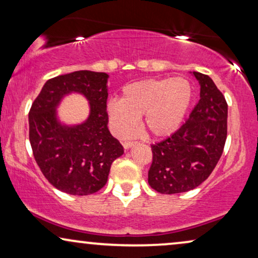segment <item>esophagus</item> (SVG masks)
Returning a JSON list of instances; mask_svg holds the SVG:
<instances>
[{
	"label": "esophagus",
	"instance_id": "1",
	"mask_svg": "<svg viewBox=\"0 0 258 258\" xmlns=\"http://www.w3.org/2000/svg\"><path fill=\"white\" fill-rule=\"evenodd\" d=\"M135 144H136V142H134V141H132V142H124V143H123V148H124L125 150H128L132 147L135 146Z\"/></svg>",
	"mask_w": 258,
	"mask_h": 258
}]
</instances>
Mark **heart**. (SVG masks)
I'll list each match as a JSON object with an SVG mask.
<instances>
[{"label":"heart","instance_id":"1","mask_svg":"<svg viewBox=\"0 0 258 258\" xmlns=\"http://www.w3.org/2000/svg\"><path fill=\"white\" fill-rule=\"evenodd\" d=\"M191 97V86L183 77L136 81L123 88L121 101L108 102L109 126L118 139H128L135 135L142 117L150 135L167 137L182 125Z\"/></svg>","mask_w":258,"mask_h":258}]
</instances>
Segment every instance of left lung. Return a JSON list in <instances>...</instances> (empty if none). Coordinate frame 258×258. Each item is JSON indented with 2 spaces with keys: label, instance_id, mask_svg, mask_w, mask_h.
I'll return each instance as SVG.
<instances>
[{
  "label": "left lung",
  "instance_id": "left-lung-1",
  "mask_svg": "<svg viewBox=\"0 0 258 258\" xmlns=\"http://www.w3.org/2000/svg\"><path fill=\"white\" fill-rule=\"evenodd\" d=\"M199 81L200 101L188 121L167 140L153 144L148 183L161 194L195 189L209 177L227 140L228 105L216 84L204 74L190 73Z\"/></svg>",
  "mask_w": 258,
  "mask_h": 258
}]
</instances>
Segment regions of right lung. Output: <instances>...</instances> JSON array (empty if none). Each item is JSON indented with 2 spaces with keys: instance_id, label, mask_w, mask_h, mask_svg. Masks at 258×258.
<instances>
[{
  "instance_id": "right-lung-1",
  "label": "right lung",
  "mask_w": 258,
  "mask_h": 258,
  "mask_svg": "<svg viewBox=\"0 0 258 258\" xmlns=\"http://www.w3.org/2000/svg\"><path fill=\"white\" fill-rule=\"evenodd\" d=\"M105 73L79 70L47 81L29 111V141L44 177L66 194L86 196L103 188L110 167L124 150L108 129ZM88 101L81 123H66L57 109L69 94Z\"/></svg>"
}]
</instances>
